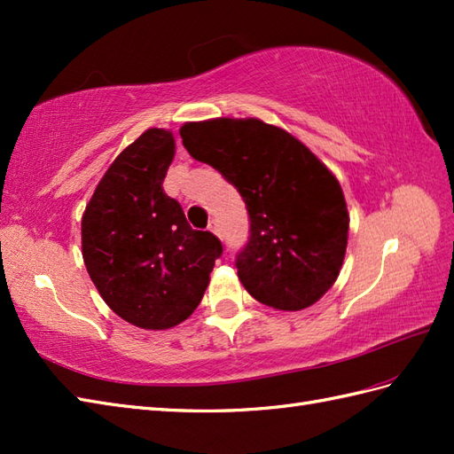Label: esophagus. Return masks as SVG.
I'll return each instance as SVG.
<instances>
[{"mask_svg":"<svg viewBox=\"0 0 454 454\" xmlns=\"http://www.w3.org/2000/svg\"><path fill=\"white\" fill-rule=\"evenodd\" d=\"M208 230H210V232H215L216 236H220V238H222V230H220V226H218V222H216V220H210Z\"/></svg>","mask_w":454,"mask_h":454,"instance_id":"obj_1","label":"esophagus"}]
</instances>
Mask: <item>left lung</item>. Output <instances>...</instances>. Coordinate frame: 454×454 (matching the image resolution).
Masks as SVG:
<instances>
[{
  "instance_id": "8db88e82",
  "label": "left lung",
  "mask_w": 454,
  "mask_h": 454,
  "mask_svg": "<svg viewBox=\"0 0 454 454\" xmlns=\"http://www.w3.org/2000/svg\"><path fill=\"white\" fill-rule=\"evenodd\" d=\"M181 138L246 202L249 238L236 255L246 291L288 312L320 301L340 275L349 232L332 171L293 134L257 119L187 122Z\"/></svg>"
}]
</instances>
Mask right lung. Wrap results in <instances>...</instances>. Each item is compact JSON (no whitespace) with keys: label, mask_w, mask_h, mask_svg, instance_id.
Masks as SVG:
<instances>
[{"label":"right lung","mask_w":454,"mask_h":454,"mask_svg":"<svg viewBox=\"0 0 454 454\" xmlns=\"http://www.w3.org/2000/svg\"><path fill=\"white\" fill-rule=\"evenodd\" d=\"M176 156L169 130L150 129L122 150L82 220V249L111 310L144 330H168L199 306L222 242L192 230L163 179Z\"/></svg>","instance_id":"obj_1"}]
</instances>
